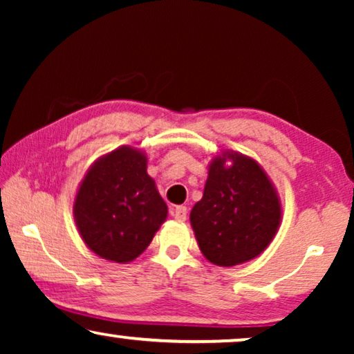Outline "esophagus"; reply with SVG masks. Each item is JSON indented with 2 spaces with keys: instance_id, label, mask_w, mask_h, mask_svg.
Returning <instances> with one entry per match:
<instances>
[{
  "instance_id": "esophagus-1",
  "label": "esophagus",
  "mask_w": 354,
  "mask_h": 354,
  "mask_svg": "<svg viewBox=\"0 0 354 354\" xmlns=\"http://www.w3.org/2000/svg\"><path fill=\"white\" fill-rule=\"evenodd\" d=\"M171 214L174 216V219H177L178 222H183L187 219V207L185 206H174L171 209Z\"/></svg>"
}]
</instances>
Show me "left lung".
<instances>
[{"label":"left lung","instance_id":"8db88e82","mask_svg":"<svg viewBox=\"0 0 354 354\" xmlns=\"http://www.w3.org/2000/svg\"><path fill=\"white\" fill-rule=\"evenodd\" d=\"M280 221L277 188L258 161L232 149L212 158L205 193L190 212L198 246L209 263L230 268L258 258Z\"/></svg>","mask_w":354,"mask_h":354}]
</instances>
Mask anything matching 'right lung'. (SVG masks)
Segmentation results:
<instances>
[{
  "mask_svg": "<svg viewBox=\"0 0 354 354\" xmlns=\"http://www.w3.org/2000/svg\"><path fill=\"white\" fill-rule=\"evenodd\" d=\"M147 153L119 147L91 164L77 188L74 219L84 243L100 258H138L167 217V205L147 172Z\"/></svg>",
  "mask_w": 354,
  "mask_h": 354,
  "instance_id": "add662e5",
  "label": "right lung"
}]
</instances>
